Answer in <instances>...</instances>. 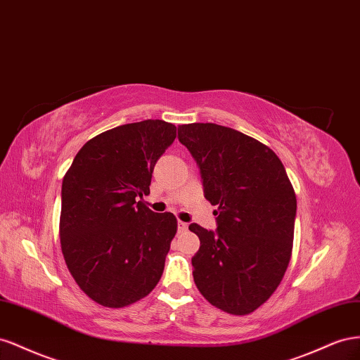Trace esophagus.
<instances>
[{
	"label": "esophagus",
	"mask_w": 360,
	"mask_h": 360,
	"mask_svg": "<svg viewBox=\"0 0 360 360\" xmlns=\"http://www.w3.org/2000/svg\"><path fill=\"white\" fill-rule=\"evenodd\" d=\"M187 229H188V224H187L186 221L179 220V221H178V231H179V232H186Z\"/></svg>",
	"instance_id": "34e87169"
}]
</instances>
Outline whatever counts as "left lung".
Returning <instances> with one entry per match:
<instances>
[{
  "instance_id": "left-lung-1",
  "label": "left lung",
  "mask_w": 360,
  "mask_h": 360,
  "mask_svg": "<svg viewBox=\"0 0 360 360\" xmlns=\"http://www.w3.org/2000/svg\"><path fill=\"white\" fill-rule=\"evenodd\" d=\"M178 139L200 169L205 198L217 205L214 232L200 240L193 277L212 306L248 315L270 299L291 259L295 193L279 157L261 141L215 123H188Z\"/></svg>"
}]
</instances>
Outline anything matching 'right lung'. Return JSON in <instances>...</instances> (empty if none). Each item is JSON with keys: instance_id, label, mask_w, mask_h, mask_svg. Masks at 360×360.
<instances>
[{"instance_id": "add662e5", "label": "right lung", "mask_w": 360, "mask_h": 360, "mask_svg": "<svg viewBox=\"0 0 360 360\" xmlns=\"http://www.w3.org/2000/svg\"><path fill=\"white\" fill-rule=\"evenodd\" d=\"M174 139L169 122L127 123L90 139L65 174L61 252L79 288L102 306L136 303L161 279L178 221L139 198Z\"/></svg>"}]
</instances>
